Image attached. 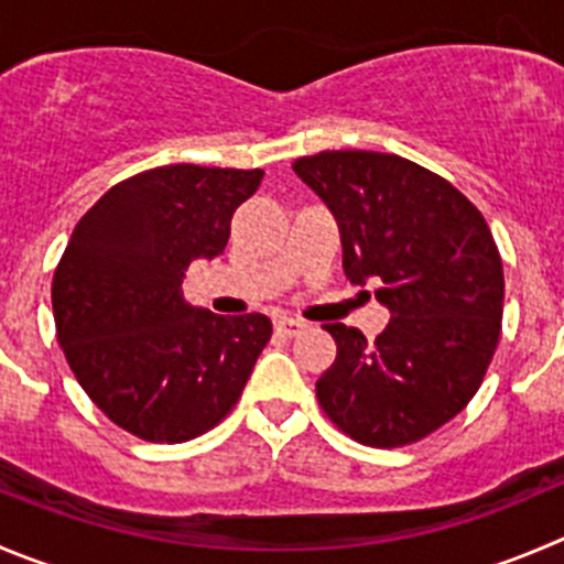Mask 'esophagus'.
<instances>
[{
	"instance_id": "obj_1",
	"label": "esophagus",
	"mask_w": 564,
	"mask_h": 564,
	"mask_svg": "<svg viewBox=\"0 0 564 564\" xmlns=\"http://www.w3.org/2000/svg\"><path fill=\"white\" fill-rule=\"evenodd\" d=\"M304 321H299V318H276L273 321V329H276V335H282V337H296L299 332L304 329Z\"/></svg>"
}]
</instances>
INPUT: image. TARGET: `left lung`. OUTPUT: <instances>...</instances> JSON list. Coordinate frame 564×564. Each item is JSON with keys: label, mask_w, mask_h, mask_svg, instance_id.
<instances>
[{"label": "left lung", "mask_w": 564, "mask_h": 564, "mask_svg": "<svg viewBox=\"0 0 564 564\" xmlns=\"http://www.w3.org/2000/svg\"><path fill=\"white\" fill-rule=\"evenodd\" d=\"M293 171L337 218L343 268L379 279L390 324L377 340L329 324L337 357L315 382L321 410L362 446L437 432L481 388L501 337L503 265L485 216L434 171L384 152H318Z\"/></svg>", "instance_id": "8db88e82"}]
</instances>
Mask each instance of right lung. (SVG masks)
<instances>
[{"instance_id": "obj_1", "label": "right lung", "mask_w": 564, "mask_h": 564, "mask_svg": "<svg viewBox=\"0 0 564 564\" xmlns=\"http://www.w3.org/2000/svg\"><path fill=\"white\" fill-rule=\"evenodd\" d=\"M260 180V169L160 165L112 185L74 227L52 279L57 343L124 432L185 443L238 404L271 321L191 307L182 276L221 254Z\"/></svg>"}]
</instances>
